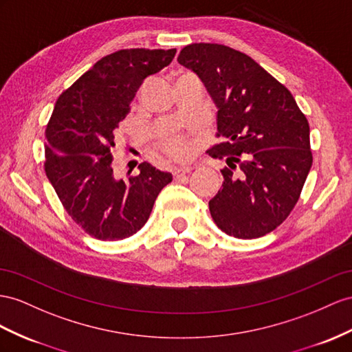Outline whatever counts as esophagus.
Here are the masks:
<instances>
[{
    "label": "esophagus",
    "instance_id": "esophagus-1",
    "mask_svg": "<svg viewBox=\"0 0 352 352\" xmlns=\"http://www.w3.org/2000/svg\"><path fill=\"white\" fill-rule=\"evenodd\" d=\"M190 170H192V166H183V168H177V169H174L173 175H174V178H175V179H178V178H182V177L187 175V174H190Z\"/></svg>",
    "mask_w": 352,
    "mask_h": 352
}]
</instances>
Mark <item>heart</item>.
<instances>
[{"label": "heart", "instance_id": "heart-1", "mask_svg": "<svg viewBox=\"0 0 352 352\" xmlns=\"http://www.w3.org/2000/svg\"><path fill=\"white\" fill-rule=\"evenodd\" d=\"M164 147L169 156L175 159H183L188 156V144L179 135H170L164 140Z\"/></svg>", "mask_w": 352, "mask_h": 352}]
</instances>
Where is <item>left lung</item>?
Wrapping results in <instances>:
<instances>
[{"mask_svg": "<svg viewBox=\"0 0 352 352\" xmlns=\"http://www.w3.org/2000/svg\"><path fill=\"white\" fill-rule=\"evenodd\" d=\"M202 80L217 105V137L206 151L226 159L224 182L210 201L229 236L254 239L281 224L312 166L309 123L284 85L254 59L223 44H188L177 59Z\"/></svg>", "mask_w": 352, "mask_h": 352, "instance_id": "obj_1", "label": "left lung"}]
</instances>
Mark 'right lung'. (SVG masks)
Instances as JSON below:
<instances>
[{
	"label": "right lung",
	"instance_id": "add662e5",
	"mask_svg": "<svg viewBox=\"0 0 352 352\" xmlns=\"http://www.w3.org/2000/svg\"><path fill=\"white\" fill-rule=\"evenodd\" d=\"M177 49H124L99 59L60 94L46 128L44 170L68 215L99 241L132 236L147 223L169 173L138 165L119 179L111 148L119 123L147 77L173 62Z\"/></svg>",
	"mask_w": 352,
	"mask_h": 352
}]
</instances>
